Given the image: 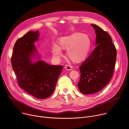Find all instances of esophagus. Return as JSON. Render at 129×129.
Wrapping results in <instances>:
<instances>
[{
  "mask_svg": "<svg viewBox=\"0 0 129 129\" xmlns=\"http://www.w3.org/2000/svg\"><path fill=\"white\" fill-rule=\"evenodd\" d=\"M65 69H66V70H68V71H71V70H72L73 68H72V67L71 66L66 65V66H65Z\"/></svg>",
  "mask_w": 129,
  "mask_h": 129,
  "instance_id": "1",
  "label": "esophagus"
}]
</instances>
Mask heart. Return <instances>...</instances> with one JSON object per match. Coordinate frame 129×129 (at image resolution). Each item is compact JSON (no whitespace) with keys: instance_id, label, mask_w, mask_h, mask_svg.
<instances>
[{"instance_id":"1","label":"heart","mask_w":129,"mask_h":129,"mask_svg":"<svg viewBox=\"0 0 129 129\" xmlns=\"http://www.w3.org/2000/svg\"><path fill=\"white\" fill-rule=\"evenodd\" d=\"M91 46V41L88 36L75 32L59 38L57 40V45H52L51 52L53 58L58 62L63 56L62 50H66L67 57L74 62L79 63L88 55Z\"/></svg>"}]
</instances>
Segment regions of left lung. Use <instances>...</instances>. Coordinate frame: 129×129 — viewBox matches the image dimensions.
<instances>
[{"label": "left lung", "instance_id": "obj_1", "mask_svg": "<svg viewBox=\"0 0 129 129\" xmlns=\"http://www.w3.org/2000/svg\"><path fill=\"white\" fill-rule=\"evenodd\" d=\"M96 45L90 56L79 67L80 91L86 94L99 92L109 82L114 68L117 51L110 36L96 24Z\"/></svg>", "mask_w": 129, "mask_h": 129}]
</instances>
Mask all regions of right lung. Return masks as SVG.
<instances>
[{
    "mask_svg": "<svg viewBox=\"0 0 129 129\" xmlns=\"http://www.w3.org/2000/svg\"><path fill=\"white\" fill-rule=\"evenodd\" d=\"M38 30L29 31L15 44L11 65L19 86L38 99L50 97L55 89L63 66L51 65L41 60L34 44L39 40Z\"/></svg>",
    "mask_w": 129,
    "mask_h": 129,
    "instance_id": "1",
    "label": "right lung"
}]
</instances>
